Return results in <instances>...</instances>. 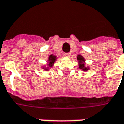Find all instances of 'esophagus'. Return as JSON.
<instances>
[{"instance_id":"esophagus-1","label":"esophagus","mask_w":124,"mask_h":124,"mask_svg":"<svg viewBox=\"0 0 124 124\" xmlns=\"http://www.w3.org/2000/svg\"><path fill=\"white\" fill-rule=\"evenodd\" d=\"M70 55H71V54H70V52H67V53H65V56H68V57H69V56H70Z\"/></svg>"}]
</instances>
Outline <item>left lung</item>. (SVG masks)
Wrapping results in <instances>:
<instances>
[{
  "label": "left lung",
  "instance_id": "left-lung-1",
  "mask_svg": "<svg viewBox=\"0 0 124 124\" xmlns=\"http://www.w3.org/2000/svg\"><path fill=\"white\" fill-rule=\"evenodd\" d=\"M77 59L79 61V62H81V63L79 64V68H80V69H83V70H84V71H87V69L84 67L85 65H84V64L83 63V62L84 61L83 58L81 56L78 55V58H77Z\"/></svg>",
  "mask_w": 124,
  "mask_h": 124
}]
</instances>
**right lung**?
I'll return each instance as SVG.
<instances>
[{"mask_svg": "<svg viewBox=\"0 0 124 124\" xmlns=\"http://www.w3.org/2000/svg\"><path fill=\"white\" fill-rule=\"evenodd\" d=\"M56 60V56H52V55H50V57H49V61H50V67H51L52 66V65L54 63V61Z\"/></svg>", "mask_w": 124, "mask_h": 124, "instance_id": "obj_1", "label": "right lung"}]
</instances>
